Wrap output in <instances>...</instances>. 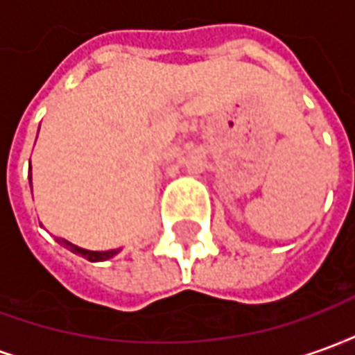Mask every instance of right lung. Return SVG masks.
Segmentation results:
<instances>
[{"instance_id": "1", "label": "right lung", "mask_w": 355, "mask_h": 355, "mask_svg": "<svg viewBox=\"0 0 355 355\" xmlns=\"http://www.w3.org/2000/svg\"><path fill=\"white\" fill-rule=\"evenodd\" d=\"M30 188H32V175H30ZM57 241L60 245H64L66 249H70L72 253L76 254H81V257H85L87 261L91 262H102V261H108L112 257H116L121 249H110V251H89V249H83V247H78L70 243L68 239H62V238H57Z\"/></svg>"}]
</instances>
